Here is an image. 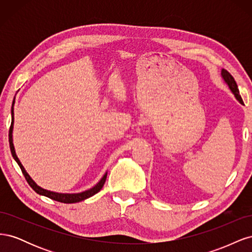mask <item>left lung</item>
<instances>
[{"label": "left lung", "instance_id": "1", "mask_svg": "<svg viewBox=\"0 0 252 252\" xmlns=\"http://www.w3.org/2000/svg\"><path fill=\"white\" fill-rule=\"evenodd\" d=\"M220 77H222L223 81L227 84V86L229 87V89H230V91L232 93V94H233L234 97L236 98V101H238L240 104L243 105L244 103H243V100H242V97H241V95H240V91H239L238 85H236V83H235V81H234L232 75H231L229 72H228L227 70L222 69V71H220Z\"/></svg>", "mask_w": 252, "mask_h": 252}]
</instances>
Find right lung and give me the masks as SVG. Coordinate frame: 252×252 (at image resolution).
Returning a JSON list of instances; mask_svg holds the SVG:
<instances>
[{
    "instance_id": "right-lung-1",
    "label": "right lung",
    "mask_w": 252,
    "mask_h": 252,
    "mask_svg": "<svg viewBox=\"0 0 252 252\" xmlns=\"http://www.w3.org/2000/svg\"><path fill=\"white\" fill-rule=\"evenodd\" d=\"M13 107H14V100L12 102V106H11V125H10V129H9V146H10V151H11V155L14 158V161L18 163V165L20 166V168L24 174V177L26 179V181L28 182V184L30 185L34 191L36 193H39L40 195H44V196H47L51 200H55L61 203H65V204H72V203H79L81 201H84L88 199V197L94 195L95 193H97L100 190L102 189V187L105 184V181L106 178H107V172H105V174L102 177V179L98 181L96 184L91 187L85 191H82V192H78V193H62V192H55V191H50V190L47 189H44L42 187H40L39 185L36 184V183L32 179V177L27 173V171L25 170L24 166L22 165V163L20 162V159L16 154V149H14L13 146V139H12V132H13V123H14V113H13Z\"/></svg>"
}]
</instances>
